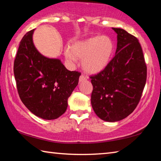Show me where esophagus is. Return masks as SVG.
I'll list each match as a JSON object with an SVG mask.
<instances>
[{
  "mask_svg": "<svg viewBox=\"0 0 161 161\" xmlns=\"http://www.w3.org/2000/svg\"><path fill=\"white\" fill-rule=\"evenodd\" d=\"M86 80V78L84 77V75H81V76H80V82H82V81H85Z\"/></svg>",
  "mask_w": 161,
  "mask_h": 161,
  "instance_id": "obj_1",
  "label": "esophagus"
}]
</instances>
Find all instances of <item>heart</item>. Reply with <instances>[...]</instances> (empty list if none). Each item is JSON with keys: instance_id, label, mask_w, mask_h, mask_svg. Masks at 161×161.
I'll return each mask as SVG.
<instances>
[{"instance_id": "obj_1", "label": "heart", "mask_w": 161, "mask_h": 161, "mask_svg": "<svg viewBox=\"0 0 161 161\" xmlns=\"http://www.w3.org/2000/svg\"><path fill=\"white\" fill-rule=\"evenodd\" d=\"M114 43L108 36L98 35L78 41L64 50L65 58L69 63H77L82 59L83 69L89 74H98L107 67L114 53Z\"/></svg>"}]
</instances>
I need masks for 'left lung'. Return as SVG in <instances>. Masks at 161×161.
Listing matches in <instances>:
<instances>
[{
    "label": "left lung",
    "mask_w": 161,
    "mask_h": 161,
    "mask_svg": "<svg viewBox=\"0 0 161 161\" xmlns=\"http://www.w3.org/2000/svg\"><path fill=\"white\" fill-rule=\"evenodd\" d=\"M117 34L116 54L102 72L92 76L91 103L95 114L108 122L121 121L131 114L145 86L147 68L137 38L121 28Z\"/></svg>",
    "instance_id": "left-lung-1"
}]
</instances>
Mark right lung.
I'll return each mask as SVG.
<instances>
[{
  "label": "right lung",
  "mask_w": 161,
  "mask_h": 161,
  "mask_svg": "<svg viewBox=\"0 0 161 161\" xmlns=\"http://www.w3.org/2000/svg\"><path fill=\"white\" fill-rule=\"evenodd\" d=\"M34 31L24 35L15 59L13 69L18 94L36 116L56 119L66 111L68 98L77 86L81 74L67 69L60 59L42 55L33 43Z\"/></svg>",
  "instance_id": "1"
}]
</instances>
